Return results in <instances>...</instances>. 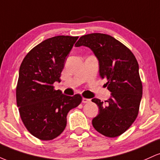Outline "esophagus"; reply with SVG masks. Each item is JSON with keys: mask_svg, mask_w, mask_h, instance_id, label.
I'll list each match as a JSON object with an SVG mask.
<instances>
[{"mask_svg": "<svg viewBox=\"0 0 160 160\" xmlns=\"http://www.w3.org/2000/svg\"><path fill=\"white\" fill-rule=\"evenodd\" d=\"M91 102V100L89 98H82V103H89Z\"/></svg>", "mask_w": 160, "mask_h": 160, "instance_id": "1", "label": "esophagus"}]
</instances>
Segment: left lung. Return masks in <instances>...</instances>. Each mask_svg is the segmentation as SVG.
I'll return each instance as SVG.
<instances>
[{
  "label": "left lung",
  "mask_w": 160,
  "mask_h": 160,
  "mask_svg": "<svg viewBox=\"0 0 160 160\" xmlns=\"http://www.w3.org/2000/svg\"><path fill=\"white\" fill-rule=\"evenodd\" d=\"M75 46H85L92 50L98 60L100 77L108 80V89L111 92L104 102L92 99L99 108L92 122L93 127L106 137L122 135L136 120L142 97L136 58L119 40L101 33L80 37Z\"/></svg>",
  "instance_id": "8db88e82"
}]
</instances>
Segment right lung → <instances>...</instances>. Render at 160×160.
Here are the masks:
<instances>
[{"label": "right lung", "mask_w": 160, "mask_h": 160, "mask_svg": "<svg viewBox=\"0 0 160 160\" xmlns=\"http://www.w3.org/2000/svg\"><path fill=\"white\" fill-rule=\"evenodd\" d=\"M78 37L56 36L43 40L24 58L16 86V103L22 121L32 135L43 141L65 130L70 110L81 103L79 94L68 96L56 90L66 56Z\"/></svg>", "instance_id": "right-lung-1"}]
</instances>
